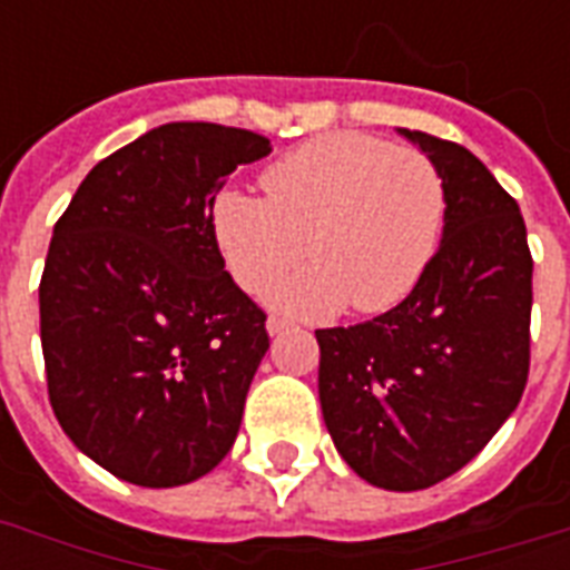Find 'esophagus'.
<instances>
[{"instance_id": "obj_1", "label": "esophagus", "mask_w": 570, "mask_h": 570, "mask_svg": "<svg viewBox=\"0 0 570 570\" xmlns=\"http://www.w3.org/2000/svg\"><path fill=\"white\" fill-rule=\"evenodd\" d=\"M286 328H289V322L281 320V316H268L266 331H268V334H272V337H275V334H284Z\"/></svg>"}]
</instances>
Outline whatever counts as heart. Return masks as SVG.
I'll return each instance as SVG.
<instances>
[{
  "mask_svg": "<svg viewBox=\"0 0 570 570\" xmlns=\"http://www.w3.org/2000/svg\"><path fill=\"white\" fill-rule=\"evenodd\" d=\"M263 197L222 189L213 236L242 289H257L307 254L311 266L275 277L266 304L328 320L346 304L381 313L405 302L438 254L446 186L414 147L364 132L304 141L263 174Z\"/></svg>",
  "mask_w": 570,
  "mask_h": 570,
  "instance_id": "b5f03b06",
  "label": "heart"
}]
</instances>
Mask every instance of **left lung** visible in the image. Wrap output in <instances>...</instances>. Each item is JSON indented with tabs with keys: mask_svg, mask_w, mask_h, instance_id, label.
Returning <instances> with one entry per match:
<instances>
[{
	"mask_svg": "<svg viewBox=\"0 0 570 570\" xmlns=\"http://www.w3.org/2000/svg\"><path fill=\"white\" fill-rule=\"evenodd\" d=\"M399 136L443 177L441 248L393 311L316 331L320 402L357 476L420 491L476 459L521 402L532 257L518 200L468 147L416 129Z\"/></svg>",
	"mask_w": 570,
	"mask_h": 570,
	"instance_id": "8db88e82",
	"label": "left lung"
}]
</instances>
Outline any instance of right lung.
<instances>
[{"mask_svg": "<svg viewBox=\"0 0 570 570\" xmlns=\"http://www.w3.org/2000/svg\"><path fill=\"white\" fill-rule=\"evenodd\" d=\"M268 154L250 129L163 124L94 165L56 222L38 289L49 402L111 476L186 485L239 434L266 313L224 272L213 200Z\"/></svg>", "mask_w": 570, "mask_h": 570, "instance_id": "right-lung-1", "label": "right lung"}]
</instances>
